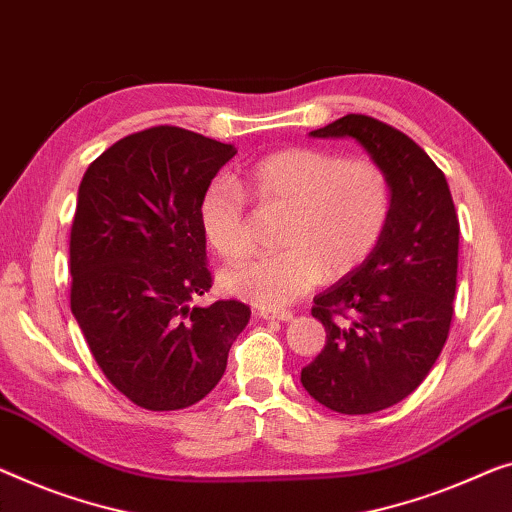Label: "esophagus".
<instances>
[{"instance_id": "obj_1", "label": "esophagus", "mask_w": 512, "mask_h": 512, "mask_svg": "<svg viewBox=\"0 0 512 512\" xmlns=\"http://www.w3.org/2000/svg\"><path fill=\"white\" fill-rule=\"evenodd\" d=\"M259 317L262 319H276V322H289L294 315L289 310H271V308H262L259 310Z\"/></svg>"}]
</instances>
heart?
Instances as JSON below:
<instances>
[{
    "mask_svg": "<svg viewBox=\"0 0 512 512\" xmlns=\"http://www.w3.org/2000/svg\"><path fill=\"white\" fill-rule=\"evenodd\" d=\"M248 190L264 207L287 209L280 253L262 255L223 273V287L259 308H282L308 294L324 276L342 278L372 255L393 209L384 167L345 160L329 149L292 147L259 158ZM204 239L236 262L250 253L246 195L234 181L213 179L197 204Z\"/></svg>",
    "mask_w": 512,
    "mask_h": 512,
    "instance_id": "b5f03b06",
    "label": "heart"
}]
</instances>
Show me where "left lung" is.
I'll return each instance as SVG.
<instances>
[{"instance_id":"left-lung-1","label":"left lung","mask_w":512,"mask_h":512,"mask_svg":"<svg viewBox=\"0 0 512 512\" xmlns=\"http://www.w3.org/2000/svg\"><path fill=\"white\" fill-rule=\"evenodd\" d=\"M312 137H354L384 167L393 209L365 262L315 296L326 345L301 384L338 414H375L414 393L446 345L457 285V223L444 172L384 121L347 114Z\"/></svg>"}]
</instances>
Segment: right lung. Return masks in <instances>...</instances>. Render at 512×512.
<instances>
[{"mask_svg":"<svg viewBox=\"0 0 512 512\" xmlns=\"http://www.w3.org/2000/svg\"><path fill=\"white\" fill-rule=\"evenodd\" d=\"M236 149L177 126L114 142L87 167L71 227V310L98 368L142 409H186L225 375L250 319L211 289L197 204Z\"/></svg>","mask_w":512,"mask_h":512,"instance_id":"obj_1","label":"right lung"}]
</instances>
